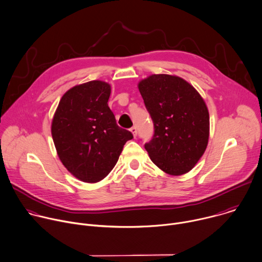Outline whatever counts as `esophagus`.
<instances>
[{"label":"esophagus","instance_id":"obj_1","mask_svg":"<svg viewBox=\"0 0 262 262\" xmlns=\"http://www.w3.org/2000/svg\"><path fill=\"white\" fill-rule=\"evenodd\" d=\"M130 131H131V133L133 134V136L136 137V135H137V129H136V127H132V128L130 129Z\"/></svg>","mask_w":262,"mask_h":262}]
</instances>
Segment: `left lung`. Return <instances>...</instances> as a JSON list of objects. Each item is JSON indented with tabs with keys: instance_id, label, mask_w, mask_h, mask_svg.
<instances>
[{
	"instance_id": "left-lung-1",
	"label": "left lung",
	"mask_w": 262,
	"mask_h": 262,
	"mask_svg": "<svg viewBox=\"0 0 262 262\" xmlns=\"http://www.w3.org/2000/svg\"><path fill=\"white\" fill-rule=\"evenodd\" d=\"M138 90L154 122L155 134L144 147L155 165L169 176L189 172L204 154L210 115L197 90L184 78L151 74Z\"/></svg>"
}]
</instances>
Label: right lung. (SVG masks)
I'll use <instances>...</instances> for the list:
<instances>
[{
    "label": "right lung",
    "mask_w": 262,
    "mask_h": 262,
    "mask_svg": "<svg viewBox=\"0 0 262 262\" xmlns=\"http://www.w3.org/2000/svg\"><path fill=\"white\" fill-rule=\"evenodd\" d=\"M112 86L92 80L68 90L51 121V136L63 165L84 183H98L116 166L131 132L120 128L108 107Z\"/></svg>",
    "instance_id": "obj_1"
}]
</instances>
